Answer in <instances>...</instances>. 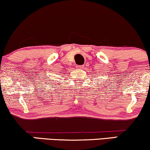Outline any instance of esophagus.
Returning a JSON list of instances; mask_svg holds the SVG:
<instances>
[{
	"instance_id": "34e87169",
	"label": "esophagus",
	"mask_w": 150,
	"mask_h": 150,
	"mask_svg": "<svg viewBox=\"0 0 150 150\" xmlns=\"http://www.w3.org/2000/svg\"><path fill=\"white\" fill-rule=\"evenodd\" d=\"M76 68H77V69H83V68H84V66H83V65L76 66Z\"/></svg>"
}]
</instances>
